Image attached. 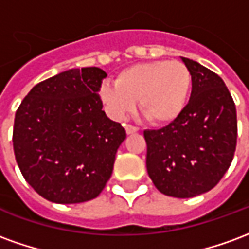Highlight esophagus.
<instances>
[{"label":"esophagus","mask_w":249,"mask_h":249,"mask_svg":"<svg viewBox=\"0 0 249 249\" xmlns=\"http://www.w3.org/2000/svg\"><path fill=\"white\" fill-rule=\"evenodd\" d=\"M125 130H126V133H128V135H133V133H137V132H139V128H137V126H133V125H126V126H125Z\"/></svg>","instance_id":"esophagus-1"}]
</instances>
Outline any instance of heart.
<instances>
[{"label":"heart","instance_id":"obj_1","mask_svg":"<svg viewBox=\"0 0 249 249\" xmlns=\"http://www.w3.org/2000/svg\"><path fill=\"white\" fill-rule=\"evenodd\" d=\"M191 85L192 77L185 64L157 60L121 71L116 84H104L100 94L114 119L132 112L137 100L140 112L149 123L168 124L185 108Z\"/></svg>","mask_w":249,"mask_h":249}]
</instances>
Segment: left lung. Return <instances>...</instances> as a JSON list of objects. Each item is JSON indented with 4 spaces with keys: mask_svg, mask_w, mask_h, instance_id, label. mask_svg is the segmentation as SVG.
<instances>
[{
    "mask_svg": "<svg viewBox=\"0 0 249 249\" xmlns=\"http://www.w3.org/2000/svg\"><path fill=\"white\" fill-rule=\"evenodd\" d=\"M192 76V93L178 119L145 130L146 169L155 187L172 197L208 192L233 160L237 119L224 81L208 68L181 57Z\"/></svg>",
    "mask_w": 249,
    "mask_h": 249,
    "instance_id": "left-lung-1",
    "label": "left lung"
}]
</instances>
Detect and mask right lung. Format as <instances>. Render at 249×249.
<instances>
[{
	"mask_svg": "<svg viewBox=\"0 0 249 249\" xmlns=\"http://www.w3.org/2000/svg\"><path fill=\"white\" fill-rule=\"evenodd\" d=\"M105 77L96 66L58 73L32 88L16 112V161L49 201L92 200L110 178L126 133L103 110L98 92Z\"/></svg>",
	"mask_w": 249,
	"mask_h": 249,
	"instance_id": "obj_1",
	"label": "right lung"
}]
</instances>
